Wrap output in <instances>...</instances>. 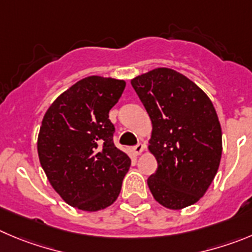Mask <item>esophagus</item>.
Returning <instances> with one entry per match:
<instances>
[{
	"instance_id": "obj_1",
	"label": "esophagus",
	"mask_w": 252,
	"mask_h": 252,
	"mask_svg": "<svg viewBox=\"0 0 252 252\" xmlns=\"http://www.w3.org/2000/svg\"><path fill=\"white\" fill-rule=\"evenodd\" d=\"M144 149H145V145L142 144V143H138L137 145H134V147H133L134 153H135V154H137V155L142 154V153L144 152Z\"/></svg>"
}]
</instances>
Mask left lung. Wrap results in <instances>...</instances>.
<instances>
[{
	"mask_svg": "<svg viewBox=\"0 0 252 252\" xmlns=\"http://www.w3.org/2000/svg\"><path fill=\"white\" fill-rule=\"evenodd\" d=\"M153 124L149 150L158 169L148 187L159 204L179 210L196 203L213 183L221 159V126L209 97L170 68L131 79Z\"/></svg>",
	"mask_w": 252,
	"mask_h": 252,
	"instance_id": "1",
	"label": "left lung"
}]
</instances>
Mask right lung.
<instances>
[{"label":"right lung","instance_id":"1","mask_svg":"<svg viewBox=\"0 0 252 252\" xmlns=\"http://www.w3.org/2000/svg\"><path fill=\"white\" fill-rule=\"evenodd\" d=\"M126 82L91 76L52 103L37 142L41 165L53 189L73 208L98 211L112 205L130 166L113 143L109 110Z\"/></svg>","mask_w":252,"mask_h":252}]
</instances>
